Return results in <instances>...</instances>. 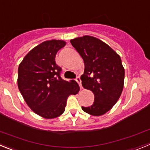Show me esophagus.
Masks as SVG:
<instances>
[{
  "label": "esophagus",
  "mask_w": 150,
  "mask_h": 150,
  "mask_svg": "<svg viewBox=\"0 0 150 150\" xmlns=\"http://www.w3.org/2000/svg\"><path fill=\"white\" fill-rule=\"evenodd\" d=\"M76 81L77 82L78 84L79 85V87H80V88H83V86H82V83H81V79H80V76H76Z\"/></svg>",
  "instance_id": "esophagus-1"
}]
</instances>
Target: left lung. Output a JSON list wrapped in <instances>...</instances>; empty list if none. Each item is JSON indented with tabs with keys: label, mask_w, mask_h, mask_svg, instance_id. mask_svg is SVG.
Returning a JSON list of instances; mask_svg holds the SVG:
<instances>
[{
	"label": "left lung",
	"mask_w": 150,
	"mask_h": 150,
	"mask_svg": "<svg viewBox=\"0 0 150 150\" xmlns=\"http://www.w3.org/2000/svg\"><path fill=\"white\" fill-rule=\"evenodd\" d=\"M71 43L84 61L82 85L95 95L93 104L82 109L92 116H101L116 104L122 91L125 70L121 58L108 45L91 36L75 38Z\"/></svg>",
	"instance_id": "left-lung-1"
}]
</instances>
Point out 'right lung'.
Returning <instances> with one entry per match:
<instances>
[{
  "mask_svg": "<svg viewBox=\"0 0 150 150\" xmlns=\"http://www.w3.org/2000/svg\"><path fill=\"white\" fill-rule=\"evenodd\" d=\"M65 44L59 40L45 41L30 50L18 66V89L30 109L45 119L62 115L69 95L79 91L76 81L61 77L62 67L55 63L56 53Z\"/></svg>",
  "mask_w": 150,
  "mask_h": 150,
  "instance_id": "1",
  "label": "right lung"
}]
</instances>
